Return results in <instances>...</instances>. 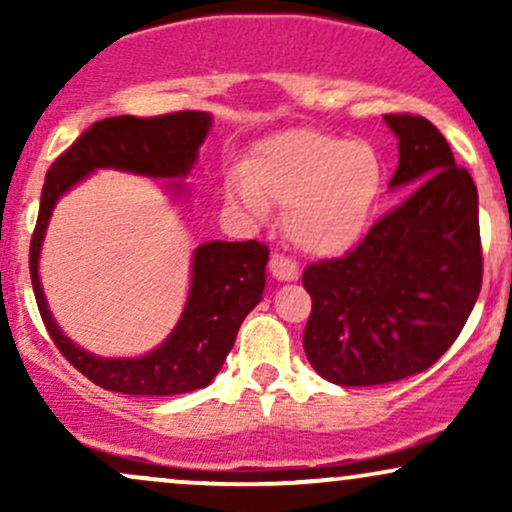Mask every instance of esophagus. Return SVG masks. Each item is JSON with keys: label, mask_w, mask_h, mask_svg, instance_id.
Instances as JSON below:
<instances>
[{"label": "esophagus", "mask_w": 512, "mask_h": 512, "mask_svg": "<svg viewBox=\"0 0 512 512\" xmlns=\"http://www.w3.org/2000/svg\"><path fill=\"white\" fill-rule=\"evenodd\" d=\"M269 272L276 281H296L298 279V267L291 260H286L284 255H272L269 260Z\"/></svg>", "instance_id": "1"}]
</instances>
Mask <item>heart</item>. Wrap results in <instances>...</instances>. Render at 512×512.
I'll list each match as a JSON object with an SVG mask.
<instances>
[{
    "mask_svg": "<svg viewBox=\"0 0 512 512\" xmlns=\"http://www.w3.org/2000/svg\"><path fill=\"white\" fill-rule=\"evenodd\" d=\"M383 187V170L368 144L344 142L315 129H289L255 146L226 195L250 219L269 202L286 204V238L313 257L349 252L366 233Z\"/></svg>",
    "mask_w": 512,
    "mask_h": 512,
    "instance_id": "1",
    "label": "heart"
}]
</instances>
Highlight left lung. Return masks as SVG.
<instances>
[{
	"label": "left lung",
	"mask_w": 512,
	"mask_h": 512,
	"mask_svg": "<svg viewBox=\"0 0 512 512\" xmlns=\"http://www.w3.org/2000/svg\"><path fill=\"white\" fill-rule=\"evenodd\" d=\"M399 166L390 190L411 195L342 260L303 274L313 313L303 349L344 387L397 383L450 349L481 289L479 195L431 122L385 115Z\"/></svg>",
	"instance_id": "left-lung-1"
}]
</instances>
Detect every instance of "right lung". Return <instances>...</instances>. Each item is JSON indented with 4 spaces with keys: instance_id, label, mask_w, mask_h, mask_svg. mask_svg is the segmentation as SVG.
Wrapping results in <instances>:
<instances>
[{
    "instance_id": "obj_1",
    "label": "right lung",
    "mask_w": 512,
    "mask_h": 512,
    "mask_svg": "<svg viewBox=\"0 0 512 512\" xmlns=\"http://www.w3.org/2000/svg\"><path fill=\"white\" fill-rule=\"evenodd\" d=\"M211 113H173L161 117L120 115L86 129L45 175L35 233L31 240V281L40 315L52 342L72 366L103 390L122 395L166 397L202 390L219 375L245 315L262 301L269 250L257 240L197 245L190 262V291L175 327L156 349L142 356H98L86 351L57 325L43 281L40 255L57 202L96 170L166 180L163 190L175 202L190 199L185 178L195 168L199 146L209 137Z\"/></svg>"
}]
</instances>
